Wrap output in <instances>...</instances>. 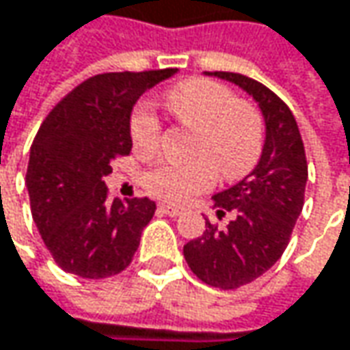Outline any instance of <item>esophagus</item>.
<instances>
[{
    "instance_id": "esophagus-1",
    "label": "esophagus",
    "mask_w": 350,
    "mask_h": 350,
    "mask_svg": "<svg viewBox=\"0 0 350 350\" xmlns=\"http://www.w3.org/2000/svg\"><path fill=\"white\" fill-rule=\"evenodd\" d=\"M158 210H160L162 214H168V216H178V214L182 212L180 208L172 206V204H160V206H158Z\"/></svg>"
}]
</instances>
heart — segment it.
<instances>
[{
    "label": "heart",
    "mask_w": 350,
    "mask_h": 350,
    "mask_svg": "<svg viewBox=\"0 0 350 350\" xmlns=\"http://www.w3.org/2000/svg\"><path fill=\"white\" fill-rule=\"evenodd\" d=\"M166 108L184 126L196 130L190 164H158L144 176L146 188L170 202H186L208 190L218 172L237 180L258 162L265 146V120L250 102L237 100L232 90L212 80H186L164 96ZM138 152H152L160 140V122L140 108L130 124Z\"/></svg>",
    "instance_id": "heart-1"
}]
</instances>
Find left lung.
Instances as JSON below:
<instances>
[{"mask_svg":"<svg viewBox=\"0 0 350 350\" xmlns=\"http://www.w3.org/2000/svg\"><path fill=\"white\" fill-rule=\"evenodd\" d=\"M206 74L252 96L267 126L254 170L212 196L216 214L228 212L232 220L224 228L206 220L204 234L184 244V258L202 282L232 291L262 276L282 256L302 212L308 166L297 120L274 92L242 74Z\"/></svg>","mask_w":350,"mask_h":350,"instance_id":"left-lung-1","label":"left lung"}]
</instances>
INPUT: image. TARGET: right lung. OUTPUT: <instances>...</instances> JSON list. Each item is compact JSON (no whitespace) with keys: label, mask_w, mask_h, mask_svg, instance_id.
I'll return each mask as SVG.
<instances>
[{"label":"right lung","mask_w":350,"mask_h":350,"mask_svg":"<svg viewBox=\"0 0 350 350\" xmlns=\"http://www.w3.org/2000/svg\"><path fill=\"white\" fill-rule=\"evenodd\" d=\"M178 70L113 72L81 81L40 126L25 174L33 222L57 267L108 278L130 267L156 204L108 198L111 160L132 150L130 116L146 90Z\"/></svg>","instance_id":"1"}]
</instances>
